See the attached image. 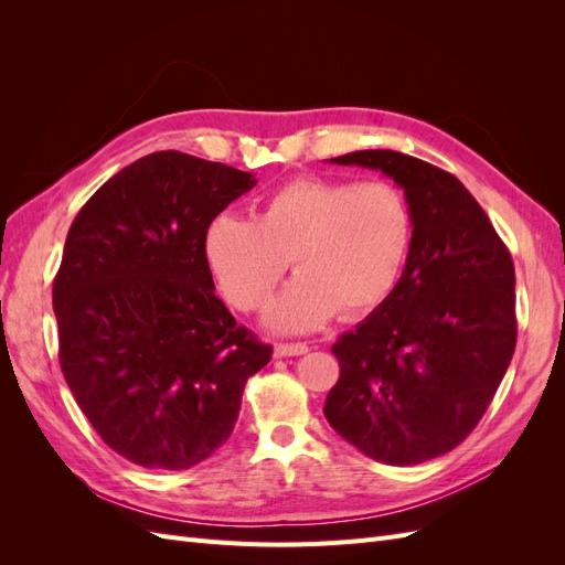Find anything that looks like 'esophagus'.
Segmentation results:
<instances>
[{"instance_id": "esophagus-1", "label": "esophagus", "mask_w": 565, "mask_h": 565, "mask_svg": "<svg viewBox=\"0 0 565 565\" xmlns=\"http://www.w3.org/2000/svg\"><path fill=\"white\" fill-rule=\"evenodd\" d=\"M309 353V347L306 344H276V355L287 358V355H303Z\"/></svg>"}]
</instances>
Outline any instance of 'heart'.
Listing matches in <instances>:
<instances>
[{
    "mask_svg": "<svg viewBox=\"0 0 565 565\" xmlns=\"http://www.w3.org/2000/svg\"><path fill=\"white\" fill-rule=\"evenodd\" d=\"M415 243L407 195L386 179L299 177L278 185L254 221L218 214L204 233V259L235 309L259 311L292 259L299 270L270 303L276 332H311L337 311L372 313L398 287Z\"/></svg>",
    "mask_w": 565,
    "mask_h": 565,
    "instance_id": "obj_1",
    "label": "heart"
}]
</instances>
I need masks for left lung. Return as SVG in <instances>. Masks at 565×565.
<instances>
[{"label":"left lung","instance_id":"left-lung-1","mask_svg":"<svg viewBox=\"0 0 565 565\" xmlns=\"http://www.w3.org/2000/svg\"><path fill=\"white\" fill-rule=\"evenodd\" d=\"M334 164L380 169L415 214L393 295L332 347L339 382L322 413L367 457L409 467L450 452L481 422L516 349V276L481 204L443 169L396 150Z\"/></svg>","mask_w":565,"mask_h":565}]
</instances>
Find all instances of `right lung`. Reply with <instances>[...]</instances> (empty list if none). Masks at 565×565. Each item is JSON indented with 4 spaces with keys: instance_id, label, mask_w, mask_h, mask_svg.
I'll return each mask as SVG.
<instances>
[{
    "instance_id": "1",
    "label": "right lung",
    "mask_w": 565,
    "mask_h": 565,
    "mask_svg": "<svg viewBox=\"0 0 565 565\" xmlns=\"http://www.w3.org/2000/svg\"><path fill=\"white\" fill-rule=\"evenodd\" d=\"M249 172L179 150L131 162L87 200L54 280L58 358L108 448L158 471L218 450L273 349L214 295L204 233Z\"/></svg>"
}]
</instances>
